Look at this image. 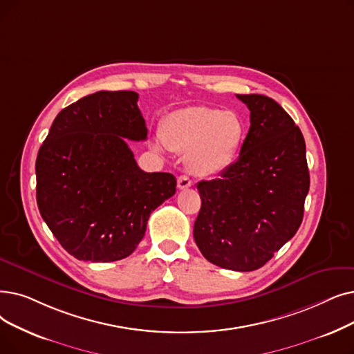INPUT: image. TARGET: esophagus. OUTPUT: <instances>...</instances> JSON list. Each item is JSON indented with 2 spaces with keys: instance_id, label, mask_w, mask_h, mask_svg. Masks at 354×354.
<instances>
[{
  "instance_id": "esophagus-1",
  "label": "esophagus",
  "mask_w": 354,
  "mask_h": 354,
  "mask_svg": "<svg viewBox=\"0 0 354 354\" xmlns=\"http://www.w3.org/2000/svg\"><path fill=\"white\" fill-rule=\"evenodd\" d=\"M192 187V182L187 175H182L178 178V188L179 189H188Z\"/></svg>"
}]
</instances>
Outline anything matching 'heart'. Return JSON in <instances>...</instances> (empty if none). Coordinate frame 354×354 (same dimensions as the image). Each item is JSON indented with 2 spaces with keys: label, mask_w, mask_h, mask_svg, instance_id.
I'll use <instances>...</instances> for the list:
<instances>
[{
  "label": "heart",
  "mask_w": 354,
  "mask_h": 354,
  "mask_svg": "<svg viewBox=\"0 0 354 354\" xmlns=\"http://www.w3.org/2000/svg\"><path fill=\"white\" fill-rule=\"evenodd\" d=\"M159 136L167 149L187 151L191 172L211 176L236 159L244 139V122L233 111L187 106L163 118Z\"/></svg>",
  "instance_id": "b5f03b06"
}]
</instances>
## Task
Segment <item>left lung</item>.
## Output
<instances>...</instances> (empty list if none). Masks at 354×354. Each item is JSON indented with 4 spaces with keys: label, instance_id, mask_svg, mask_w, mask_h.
Instances as JSON below:
<instances>
[{
    "label": "left lung",
    "instance_id": "8db88e82",
    "mask_svg": "<svg viewBox=\"0 0 354 354\" xmlns=\"http://www.w3.org/2000/svg\"><path fill=\"white\" fill-rule=\"evenodd\" d=\"M250 110L239 159L220 178L199 182L194 239L208 262L250 272L295 236L310 189L305 140L274 100L237 95Z\"/></svg>",
    "mask_w": 354,
    "mask_h": 354
}]
</instances>
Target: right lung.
Returning a JSON list of instances; mask_svg holds the SVG:
<instances>
[{"label": "right lung", "mask_w": 354, "mask_h": 354, "mask_svg": "<svg viewBox=\"0 0 354 354\" xmlns=\"http://www.w3.org/2000/svg\"><path fill=\"white\" fill-rule=\"evenodd\" d=\"M134 91H100L60 111L36 159L41 218L85 262L130 256L147 220L176 191L172 174H147L127 140H146Z\"/></svg>", "instance_id": "add662e5"}]
</instances>
